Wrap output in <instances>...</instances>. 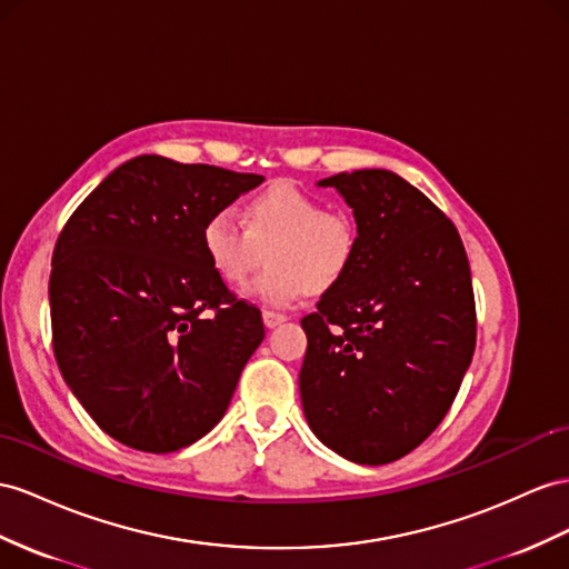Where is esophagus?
<instances>
[{
  "label": "esophagus",
  "instance_id": "34e87169",
  "mask_svg": "<svg viewBox=\"0 0 569 569\" xmlns=\"http://www.w3.org/2000/svg\"><path fill=\"white\" fill-rule=\"evenodd\" d=\"M261 319H264V327L267 329H273V327H279V325H283L286 322V315H276V312H264L261 315Z\"/></svg>",
  "mask_w": 569,
  "mask_h": 569
}]
</instances>
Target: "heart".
<instances>
[{"label": "heart", "instance_id": "heart-1", "mask_svg": "<svg viewBox=\"0 0 569 569\" xmlns=\"http://www.w3.org/2000/svg\"><path fill=\"white\" fill-rule=\"evenodd\" d=\"M244 222L230 209L211 213L201 228V250L218 279L242 286L271 244L269 269L247 290L267 308H288L305 290L325 293L343 279L358 252L353 218L327 211L322 199L296 184H276L252 197Z\"/></svg>", "mask_w": 569, "mask_h": 569}]
</instances>
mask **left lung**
I'll list each match as a JSON object with an SVG mask.
<instances>
[{
	"label": "left lung",
	"mask_w": 569,
	"mask_h": 569,
	"mask_svg": "<svg viewBox=\"0 0 569 569\" xmlns=\"http://www.w3.org/2000/svg\"><path fill=\"white\" fill-rule=\"evenodd\" d=\"M317 187L353 209L358 252L300 322L302 411L319 442L380 466L440 426L471 366L469 259L455 223L397 172H339Z\"/></svg>",
	"instance_id": "1"
}]
</instances>
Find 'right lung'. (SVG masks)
<instances>
[{"label": "right lung", "instance_id": "1", "mask_svg": "<svg viewBox=\"0 0 569 569\" xmlns=\"http://www.w3.org/2000/svg\"><path fill=\"white\" fill-rule=\"evenodd\" d=\"M261 182L252 172L137 156L79 203L57 238V366L118 442L168 455L228 411L264 325L211 269L201 228ZM207 309L213 318L202 317Z\"/></svg>", "mask_w": 569, "mask_h": 569}]
</instances>
